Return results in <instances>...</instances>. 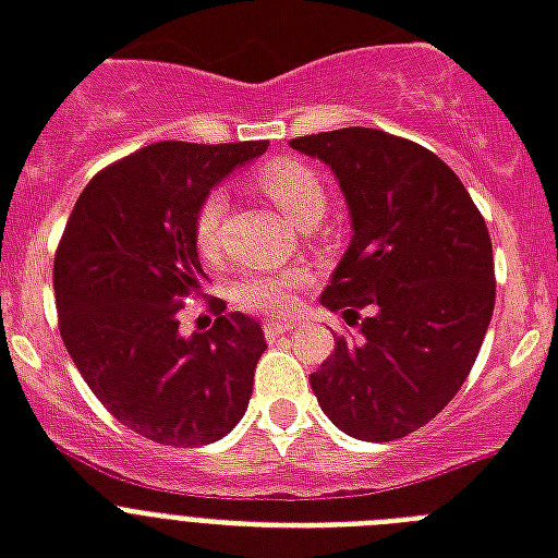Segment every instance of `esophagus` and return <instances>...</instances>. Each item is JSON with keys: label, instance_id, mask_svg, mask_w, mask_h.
Returning a JSON list of instances; mask_svg holds the SVG:
<instances>
[{"label": "esophagus", "instance_id": "esophagus-1", "mask_svg": "<svg viewBox=\"0 0 558 558\" xmlns=\"http://www.w3.org/2000/svg\"><path fill=\"white\" fill-rule=\"evenodd\" d=\"M265 338L267 340H276L279 338V335H284V331H288V328H293V323L291 319H265Z\"/></svg>", "mask_w": 558, "mask_h": 558}]
</instances>
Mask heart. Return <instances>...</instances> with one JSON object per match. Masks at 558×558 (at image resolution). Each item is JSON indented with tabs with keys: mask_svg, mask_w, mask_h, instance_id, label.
<instances>
[{
	"mask_svg": "<svg viewBox=\"0 0 558 558\" xmlns=\"http://www.w3.org/2000/svg\"><path fill=\"white\" fill-rule=\"evenodd\" d=\"M256 185L270 197L276 209L296 227H308L323 218L326 211V189L319 177L302 162L293 159H274L256 174ZM223 218H227V194L211 189L203 197L197 220H194V235L197 247L206 258L220 256L223 244ZM305 282L302 270H265V274H250L232 284V302L244 311L258 314H276V311L291 308L293 293Z\"/></svg>",
	"mask_w": 558,
	"mask_h": 558,
	"instance_id": "obj_1",
	"label": "heart"
}]
</instances>
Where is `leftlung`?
Returning a JSON list of instances; mask_svg holds the SVG:
<instances>
[{"mask_svg":"<svg viewBox=\"0 0 558 558\" xmlns=\"http://www.w3.org/2000/svg\"><path fill=\"white\" fill-rule=\"evenodd\" d=\"M291 148L335 171L352 218L323 305L361 338H338L311 390L343 434L392 442L427 425L472 373L495 308L486 220L460 177L416 142L343 128Z\"/></svg>","mask_w":558,"mask_h":558,"instance_id":"obj_1","label":"left lung"}]
</instances>
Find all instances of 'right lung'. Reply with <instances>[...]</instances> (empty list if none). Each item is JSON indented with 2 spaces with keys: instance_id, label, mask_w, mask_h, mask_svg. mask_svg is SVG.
Segmentation results:
<instances>
[{
  "instance_id": "right-lung-1",
  "label": "right lung",
  "mask_w": 558,
  "mask_h": 558,
  "mask_svg": "<svg viewBox=\"0 0 558 558\" xmlns=\"http://www.w3.org/2000/svg\"><path fill=\"white\" fill-rule=\"evenodd\" d=\"M265 150L157 142L95 174L66 220L60 338L104 408L159 445H209L247 413L262 326L215 300V326L183 338L177 314L206 279L194 235L203 197Z\"/></svg>"
}]
</instances>
